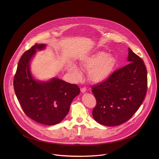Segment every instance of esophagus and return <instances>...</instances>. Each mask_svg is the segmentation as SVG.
I'll return each instance as SVG.
<instances>
[{
  "instance_id": "obj_1",
  "label": "esophagus",
  "mask_w": 159,
  "mask_h": 159,
  "mask_svg": "<svg viewBox=\"0 0 159 159\" xmlns=\"http://www.w3.org/2000/svg\"><path fill=\"white\" fill-rule=\"evenodd\" d=\"M86 89L85 88H81L80 89V92H82V93H84V92H86Z\"/></svg>"
}]
</instances>
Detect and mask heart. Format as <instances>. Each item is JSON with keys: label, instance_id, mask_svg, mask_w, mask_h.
Returning <instances> with one entry per match:
<instances>
[{"label": "heart", "instance_id": "b5f03b06", "mask_svg": "<svg viewBox=\"0 0 159 159\" xmlns=\"http://www.w3.org/2000/svg\"><path fill=\"white\" fill-rule=\"evenodd\" d=\"M116 57L102 51H97L85 57L80 61L79 66L84 70L88 71V78L91 82L101 83L104 82L113 74L117 66ZM76 79H79L81 72L79 68L72 65L69 68Z\"/></svg>", "mask_w": 159, "mask_h": 159}]
</instances>
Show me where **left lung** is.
Segmentation results:
<instances>
[{
  "mask_svg": "<svg viewBox=\"0 0 159 159\" xmlns=\"http://www.w3.org/2000/svg\"><path fill=\"white\" fill-rule=\"evenodd\" d=\"M128 50L129 64L92 88L97 100L93 117L106 126L128 121L139 109L147 92V73L144 62L130 48Z\"/></svg>",
  "mask_w": 159,
  "mask_h": 159,
  "instance_id": "1",
  "label": "left lung"
}]
</instances>
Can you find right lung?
<instances>
[{"label": "right lung", "instance_id": "obj_1", "mask_svg": "<svg viewBox=\"0 0 159 159\" xmlns=\"http://www.w3.org/2000/svg\"><path fill=\"white\" fill-rule=\"evenodd\" d=\"M46 47V44H36L23 53L14 79V88L28 117L39 123L52 126L60 123L67 115L80 88L59 78L39 80L34 77L31 62L36 51H43Z\"/></svg>", "mask_w": 159, "mask_h": 159}]
</instances>
